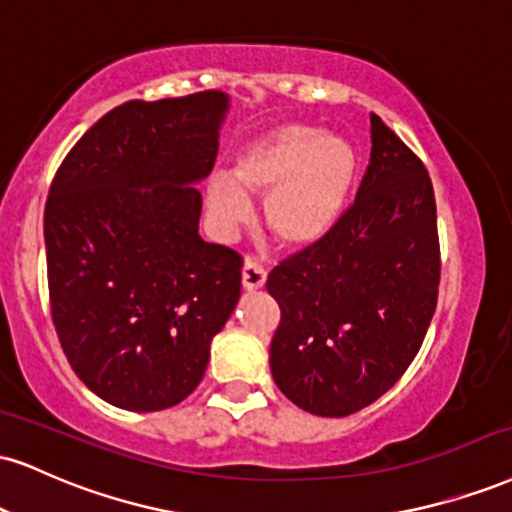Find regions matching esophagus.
I'll list each match as a JSON object with an SVG mask.
<instances>
[{
	"label": "esophagus",
	"instance_id": "esophagus-1",
	"mask_svg": "<svg viewBox=\"0 0 512 512\" xmlns=\"http://www.w3.org/2000/svg\"><path fill=\"white\" fill-rule=\"evenodd\" d=\"M267 281V269L260 262L245 260L243 264V288L245 291H260Z\"/></svg>",
	"mask_w": 512,
	"mask_h": 512
}]
</instances>
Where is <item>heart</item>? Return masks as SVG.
Returning <instances> with one entry per match:
<instances>
[{
    "label": "heart",
    "instance_id": "heart-1",
    "mask_svg": "<svg viewBox=\"0 0 512 512\" xmlns=\"http://www.w3.org/2000/svg\"><path fill=\"white\" fill-rule=\"evenodd\" d=\"M355 178V152L348 140L303 123H283L240 152L233 181L212 176L207 205L221 226L250 217L242 195L267 197L264 224L286 248H307L336 224Z\"/></svg>",
    "mask_w": 512,
    "mask_h": 512
}]
</instances>
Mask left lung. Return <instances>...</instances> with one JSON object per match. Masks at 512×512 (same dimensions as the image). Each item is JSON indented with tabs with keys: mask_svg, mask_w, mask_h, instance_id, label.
<instances>
[{
	"mask_svg": "<svg viewBox=\"0 0 512 512\" xmlns=\"http://www.w3.org/2000/svg\"><path fill=\"white\" fill-rule=\"evenodd\" d=\"M369 123L372 152L353 205L267 279L281 307L272 377L319 417L353 415L384 396L420 353L439 298L432 178L377 114Z\"/></svg>",
	"mask_w": 512,
	"mask_h": 512,
	"instance_id": "1",
	"label": "left lung"
}]
</instances>
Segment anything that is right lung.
Instances as JSON below:
<instances>
[{
	"mask_svg": "<svg viewBox=\"0 0 512 512\" xmlns=\"http://www.w3.org/2000/svg\"><path fill=\"white\" fill-rule=\"evenodd\" d=\"M229 97L131 100L104 114L57 169L45 205L52 322L102 400L174 408L197 389L209 343L240 298L243 257L197 233Z\"/></svg>",
	"mask_w": 512,
	"mask_h": 512,
	"instance_id": "right-lung-1",
	"label": "right lung"
}]
</instances>
